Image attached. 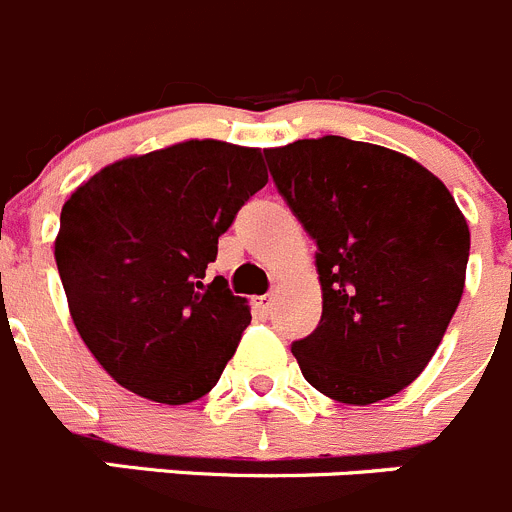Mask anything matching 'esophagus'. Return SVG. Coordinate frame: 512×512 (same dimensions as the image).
<instances>
[{"instance_id": "obj_1", "label": "esophagus", "mask_w": 512, "mask_h": 512, "mask_svg": "<svg viewBox=\"0 0 512 512\" xmlns=\"http://www.w3.org/2000/svg\"><path fill=\"white\" fill-rule=\"evenodd\" d=\"M256 309H259L261 314H269L271 307H274V294H264V297H256Z\"/></svg>"}]
</instances>
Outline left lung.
<instances>
[{"instance_id": "8db88e82", "label": "left lung", "mask_w": 512, "mask_h": 512, "mask_svg": "<svg viewBox=\"0 0 512 512\" xmlns=\"http://www.w3.org/2000/svg\"><path fill=\"white\" fill-rule=\"evenodd\" d=\"M276 190L317 246L322 317L292 353L340 403L383 401L419 378L464 292L470 228L416 159L345 137L266 149Z\"/></svg>"}]
</instances>
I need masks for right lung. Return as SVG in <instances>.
Listing matches in <instances>:
<instances>
[{
    "mask_svg": "<svg viewBox=\"0 0 512 512\" xmlns=\"http://www.w3.org/2000/svg\"><path fill=\"white\" fill-rule=\"evenodd\" d=\"M266 182L259 149L190 139L119 159L70 195L60 281L75 330L119 386L180 406L218 383L251 309L205 269Z\"/></svg>",
    "mask_w": 512,
    "mask_h": 512,
    "instance_id": "1",
    "label": "right lung"
}]
</instances>
